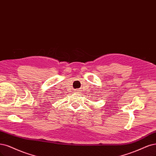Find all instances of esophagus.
I'll list each match as a JSON object with an SVG mask.
<instances>
[{"label":"esophagus","instance_id":"34e87169","mask_svg":"<svg viewBox=\"0 0 156 156\" xmlns=\"http://www.w3.org/2000/svg\"><path fill=\"white\" fill-rule=\"evenodd\" d=\"M79 90H76V91H75V92H76L77 93V94H79Z\"/></svg>","mask_w":156,"mask_h":156}]
</instances>
